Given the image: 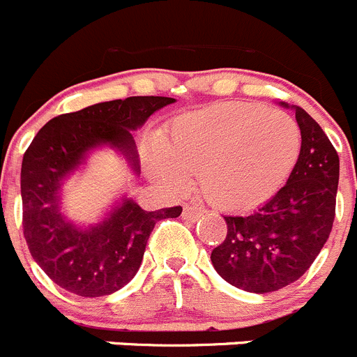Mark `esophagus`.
Wrapping results in <instances>:
<instances>
[{
	"instance_id": "34e87169",
	"label": "esophagus",
	"mask_w": 357,
	"mask_h": 357,
	"mask_svg": "<svg viewBox=\"0 0 357 357\" xmlns=\"http://www.w3.org/2000/svg\"><path fill=\"white\" fill-rule=\"evenodd\" d=\"M203 213L204 211L201 210V208L192 206V204H185V206H183V211H182V218L187 222H196Z\"/></svg>"
}]
</instances>
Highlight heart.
Masks as SVG:
<instances>
[{
	"label": "heart",
	"instance_id": "b5f03b06",
	"mask_svg": "<svg viewBox=\"0 0 357 357\" xmlns=\"http://www.w3.org/2000/svg\"><path fill=\"white\" fill-rule=\"evenodd\" d=\"M302 147L291 116L264 105L229 102L178 116L167 140H154L149 163L174 185L197 170L215 204L248 210L276 196L294 174Z\"/></svg>",
	"mask_w": 357,
	"mask_h": 357
}]
</instances>
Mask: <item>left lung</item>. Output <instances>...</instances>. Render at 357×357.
<instances>
[{
	"label": "left lung",
	"mask_w": 357,
	"mask_h": 357,
	"mask_svg": "<svg viewBox=\"0 0 357 357\" xmlns=\"http://www.w3.org/2000/svg\"><path fill=\"white\" fill-rule=\"evenodd\" d=\"M294 109L302 147L283 189L248 215H225L227 236L211 252L215 271L250 294H269L297 281L319 255L335 218L340 161L319 125Z\"/></svg>",
	"instance_id": "8db88e82"
}]
</instances>
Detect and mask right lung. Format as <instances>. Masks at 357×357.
Returning <instances> with one entry per match:
<instances>
[{
	"label": "right lung",
	"instance_id": "right-lung-1",
	"mask_svg": "<svg viewBox=\"0 0 357 357\" xmlns=\"http://www.w3.org/2000/svg\"><path fill=\"white\" fill-rule=\"evenodd\" d=\"M170 97H128L60 114L38 132L20 172L24 238L38 266L63 290L79 297H104L121 290L142 264L158 220L177 218L182 208L146 211L123 194L90 225L62 211V187L98 149L118 153L140 175L133 132Z\"/></svg>",
	"mask_w": 357,
	"mask_h": 357
}]
</instances>
